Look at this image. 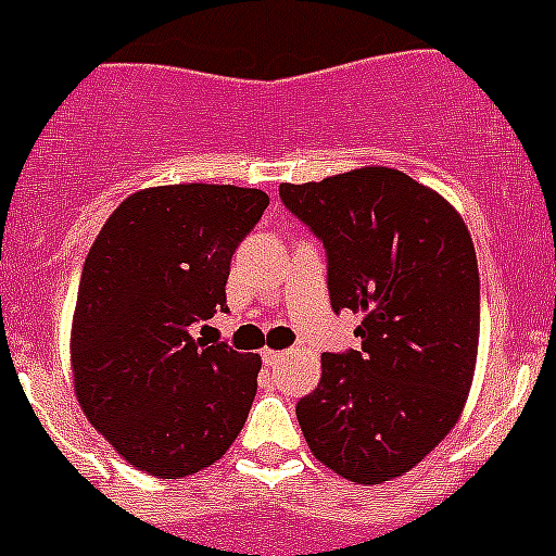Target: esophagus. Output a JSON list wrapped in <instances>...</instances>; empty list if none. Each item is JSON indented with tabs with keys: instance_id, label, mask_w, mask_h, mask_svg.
<instances>
[{
	"instance_id": "esophagus-1",
	"label": "esophagus",
	"mask_w": 556,
	"mask_h": 556,
	"mask_svg": "<svg viewBox=\"0 0 556 556\" xmlns=\"http://www.w3.org/2000/svg\"><path fill=\"white\" fill-rule=\"evenodd\" d=\"M261 358H263V364H266V366H274V364H277V361L279 358H282V353H279V350H263V353H261Z\"/></svg>"
}]
</instances>
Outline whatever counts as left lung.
I'll list each match as a JSON object with an SVG mask.
<instances>
[{
    "label": "left lung",
    "instance_id": "1",
    "mask_svg": "<svg viewBox=\"0 0 556 556\" xmlns=\"http://www.w3.org/2000/svg\"><path fill=\"white\" fill-rule=\"evenodd\" d=\"M279 198L326 247L333 312H364L358 350L323 353L295 404L317 462L353 483L391 481L459 421L476 371L481 279L454 206L393 168H358Z\"/></svg>",
    "mask_w": 556,
    "mask_h": 556
}]
</instances>
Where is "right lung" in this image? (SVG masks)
<instances>
[{"instance_id": "add662e5", "label": "right lung", "mask_w": 556, "mask_h": 556, "mask_svg": "<svg viewBox=\"0 0 556 556\" xmlns=\"http://www.w3.org/2000/svg\"><path fill=\"white\" fill-rule=\"evenodd\" d=\"M266 206L247 187H149L118 203L86 255L70 333L75 396L149 476L214 465L250 415L261 355L190 328L228 312L230 257Z\"/></svg>"}]
</instances>
